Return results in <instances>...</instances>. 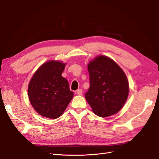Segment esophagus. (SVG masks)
Listing matches in <instances>:
<instances>
[{"mask_svg": "<svg viewBox=\"0 0 159 159\" xmlns=\"http://www.w3.org/2000/svg\"><path fill=\"white\" fill-rule=\"evenodd\" d=\"M75 93L79 95H82V94H83V91L81 90V89H78V90H77V91H75Z\"/></svg>", "mask_w": 159, "mask_h": 159, "instance_id": "1", "label": "esophagus"}]
</instances>
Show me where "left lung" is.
<instances>
[{"mask_svg":"<svg viewBox=\"0 0 159 159\" xmlns=\"http://www.w3.org/2000/svg\"><path fill=\"white\" fill-rule=\"evenodd\" d=\"M90 87L85 98L93 113L101 117L116 114L127 99L129 87L120 66L106 56H98L89 62Z\"/></svg>","mask_w":159,"mask_h":159,"instance_id":"1","label":"left lung"}]
</instances>
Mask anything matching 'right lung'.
Listing matches in <instances>:
<instances>
[{
	"label": "right lung",
	"mask_w": 159,
	"mask_h": 159,
	"mask_svg": "<svg viewBox=\"0 0 159 159\" xmlns=\"http://www.w3.org/2000/svg\"><path fill=\"white\" fill-rule=\"evenodd\" d=\"M66 64L56 60L45 62L34 74L28 84L30 102L42 117L58 118L73 98L68 80L61 76Z\"/></svg>",
	"instance_id": "add662e5"
}]
</instances>
